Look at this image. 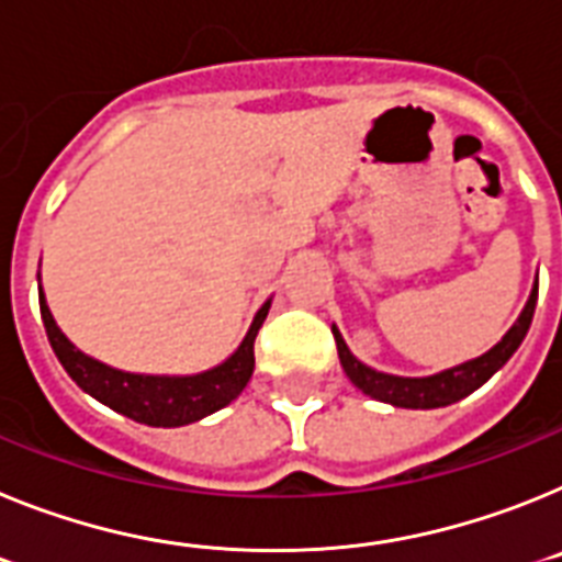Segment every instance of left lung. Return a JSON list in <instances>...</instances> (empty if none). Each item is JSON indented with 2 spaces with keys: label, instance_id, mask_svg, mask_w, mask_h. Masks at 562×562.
<instances>
[{
  "label": "left lung",
  "instance_id": "1",
  "mask_svg": "<svg viewBox=\"0 0 562 562\" xmlns=\"http://www.w3.org/2000/svg\"><path fill=\"white\" fill-rule=\"evenodd\" d=\"M535 305H538V282L531 288L526 308L520 311L515 325L506 330L504 339L497 341L495 348H490L484 356H477V359H470V362L456 364V368H447L441 370V373L432 375H393L368 368V364L359 362V359L350 353V348L345 345V339H341L339 328L334 325V339L336 350H339L341 370L348 373L350 382L362 390L364 396L375 398V402L407 409L447 407V404H456L461 402V398L470 396V393H475L481 384L490 382L492 375L509 362L512 353L520 348L526 330H529L531 316H535Z\"/></svg>",
  "mask_w": 562,
  "mask_h": 562
}]
</instances>
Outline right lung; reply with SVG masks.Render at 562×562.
I'll use <instances>...</instances> for the list:
<instances>
[{"label": "right lung", "mask_w": 562, "mask_h": 562, "mask_svg": "<svg viewBox=\"0 0 562 562\" xmlns=\"http://www.w3.org/2000/svg\"><path fill=\"white\" fill-rule=\"evenodd\" d=\"M38 308H42V322H45L53 353L58 356L61 368L70 373L72 382L85 393H90L95 402L106 404L110 409L138 424L183 427V424H194L200 418L212 416V413H217V409L240 396L254 373V339H257V330L266 322L271 300L262 302V308L254 314L246 336H243V341L228 359L203 370V373L189 375L130 373V370H119L112 364L99 362V359L87 356L85 350H78L61 334L50 308H47L42 285H38Z\"/></svg>", "instance_id": "obj_1"}]
</instances>
